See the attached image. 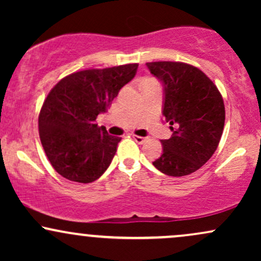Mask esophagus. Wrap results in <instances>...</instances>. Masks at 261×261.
<instances>
[{
    "label": "esophagus",
    "instance_id": "1",
    "mask_svg": "<svg viewBox=\"0 0 261 261\" xmlns=\"http://www.w3.org/2000/svg\"><path fill=\"white\" fill-rule=\"evenodd\" d=\"M133 139L136 141L137 143H143L146 141V137H142V136H137V135H133Z\"/></svg>",
    "mask_w": 261,
    "mask_h": 261
}]
</instances>
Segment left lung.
<instances>
[{"label": "left lung", "instance_id": "8db88e82", "mask_svg": "<svg viewBox=\"0 0 261 261\" xmlns=\"http://www.w3.org/2000/svg\"><path fill=\"white\" fill-rule=\"evenodd\" d=\"M163 85V114L172 137L161 140L163 153L153 166L170 176L189 175L201 168L220 143L224 104L215 83L197 67L184 62H147Z\"/></svg>", "mask_w": 261, "mask_h": 261}]
</instances>
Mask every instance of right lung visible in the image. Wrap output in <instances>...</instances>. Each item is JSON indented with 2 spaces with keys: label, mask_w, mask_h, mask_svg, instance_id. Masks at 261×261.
I'll use <instances>...</instances> for the list:
<instances>
[{
  "label": "right lung",
  "mask_w": 261,
  "mask_h": 261,
  "mask_svg": "<svg viewBox=\"0 0 261 261\" xmlns=\"http://www.w3.org/2000/svg\"><path fill=\"white\" fill-rule=\"evenodd\" d=\"M137 64L92 68L68 74L47 94L39 114V135L47 160L64 178L97 180L115 155L120 137L95 119L136 74Z\"/></svg>",
  "instance_id": "right-lung-1"
}]
</instances>
